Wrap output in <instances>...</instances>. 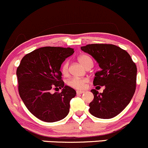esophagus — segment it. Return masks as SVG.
I'll return each mask as SVG.
<instances>
[{"label": "esophagus", "mask_w": 148, "mask_h": 148, "mask_svg": "<svg viewBox=\"0 0 148 148\" xmlns=\"http://www.w3.org/2000/svg\"><path fill=\"white\" fill-rule=\"evenodd\" d=\"M84 92H85L82 91V90H77V91H76V93H77V95H79V94H82Z\"/></svg>", "instance_id": "1"}]
</instances>
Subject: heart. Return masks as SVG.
Here are the masks:
<instances>
[{"mask_svg":"<svg viewBox=\"0 0 148 148\" xmlns=\"http://www.w3.org/2000/svg\"><path fill=\"white\" fill-rule=\"evenodd\" d=\"M78 61L84 67H86L90 63H92V58L86 54L80 55L78 57ZM61 72L63 75L66 76L68 74V62L65 61L62 64L61 67ZM88 82L87 78H77V77H72L68 81V85L71 87L77 90H81V89L85 88V85Z\"/></svg>","mask_w":148,"mask_h":148,"instance_id":"heart-1","label":"heart"}]
</instances>
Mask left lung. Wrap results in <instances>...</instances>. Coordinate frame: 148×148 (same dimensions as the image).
<instances>
[{
	"label": "left lung",
	"instance_id": "obj_1",
	"mask_svg": "<svg viewBox=\"0 0 148 148\" xmlns=\"http://www.w3.org/2000/svg\"><path fill=\"white\" fill-rule=\"evenodd\" d=\"M81 50L96 60L101 71L95 73V86H104L102 93L92 90L90 113L99 119H112L130 103L136 87L137 67L127 51L113 44H92Z\"/></svg>",
	"mask_w": 148,
	"mask_h": 148
}]
</instances>
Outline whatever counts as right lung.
<instances>
[{
    "label": "right lung",
    "mask_w": 148,
    "mask_h": 148,
    "mask_svg": "<svg viewBox=\"0 0 148 148\" xmlns=\"http://www.w3.org/2000/svg\"><path fill=\"white\" fill-rule=\"evenodd\" d=\"M73 53L71 48L42 47L25 55L17 68L20 97L28 110L43 121H58L69 113L70 101L76 92L64 85L60 68ZM53 87L62 91L51 94Z\"/></svg>",
    "instance_id": "add662e5"
}]
</instances>
